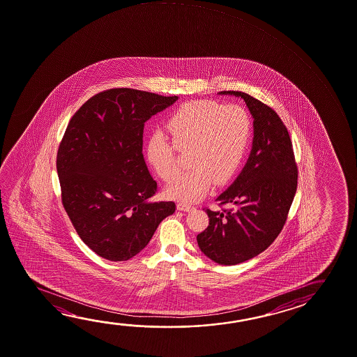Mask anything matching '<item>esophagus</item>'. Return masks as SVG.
I'll return each instance as SVG.
<instances>
[{
  "label": "esophagus",
  "mask_w": 357,
  "mask_h": 357,
  "mask_svg": "<svg viewBox=\"0 0 357 357\" xmlns=\"http://www.w3.org/2000/svg\"><path fill=\"white\" fill-rule=\"evenodd\" d=\"M176 209L181 211H194L195 208H194L193 205L188 204L185 202H181V203L176 204Z\"/></svg>",
  "instance_id": "34e87169"
}]
</instances>
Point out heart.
Instances as JSON below:
<instances>
[{"mask_svg": "<svg viewBox=\"0 0 357 357\" xmlns=\"http://www.w3.org/2000/svg\"><path fill=\"white\" fill-rule=\"evenodd\" d=\"M173 142L163 132L153 133L146 142V159L164 181L178 173L176 149L189 152L192 169L167 187L170 198L197 202L209 193L214 181H230L245 155L252 123L239 105L214 100H193L181 105L167 121Z\"/></svg>", "mask_w": 357, "mask_h": 357, "instance_id": "1", "label": "heart"}]
</instances>
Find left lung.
Here are the masks:
<instances>
[{
	"instance_id": "1",
	"label": "left lung",
	"mask_w": 357,
	"mask_h": 357,
	"mask_svg": "<svg viewBox=\"0 0 357 357\" xmlns=\"http://www.w3.org/2000/svg\"><path fill=\"white\" fill-rule=\"evenodd\" d=\"M243 98L252 114V152L234 183L216 200L236 211L206 209L209 225L197 236L199 249L220 265H236L268 249L287 222L298 187L290 135L278 113L252 96L222 91Z\"/></svg>"
}]
</instances>
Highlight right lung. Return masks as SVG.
Here are the masks:
<instances>
[{
    "mask_svg": "<svg viewBox=\"0 0 357 357\" xmlns=\"http://www.w3.org/2000/svg\"><path fill=\"white\" fill-rule=\"evenodd\" d=\"M176 100L113 88L89 98L67 126L57 153L62 204L83 243L107 260L137 255L176 211L174 202H149L157 181L143 157V129Z\"/></svg>",
    "mask_w": 357,
    "mask_h": 357,
    "instance_id": "obj_1",
    "label": "right lung"
}]
</instances>
